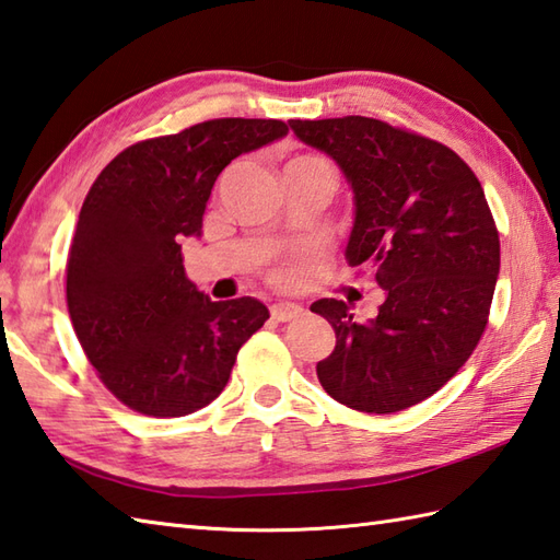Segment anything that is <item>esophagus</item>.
<instances>
[{"label": "esophagus", "instance_id": "34e87169", "mask_svg": "<svg viewBox=\"0 0 560 560\" xmlns=\"http://www.w3.org/2000/svg\"><path fill=\"white\" fill-rule=\"evenodd\" d=\"M270 314L276 322H292V318H300L304 314V310L294 302H278L270 306Z\"/></svg>", "mask_w": 560, "mask_h": 560}]
</instances>
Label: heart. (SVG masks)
<instances>
[{"mask_svg":"<svg viewBox=\"0 0 560 560\" xmlns=\"http://www.w3.org/2000/svg\"><path fill=\"white\" fill-rule=\"evenodd\" d=\"M290 164H326V162L318 156H312V154H302V156H294Z\"/></svg>","mask_w":560,"mask_h":560,"instance_id":"heart-1","label":"heart"}]
</instances>
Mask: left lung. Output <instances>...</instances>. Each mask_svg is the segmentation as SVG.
Returning <instances> with one entry per match:
<instances>
[{"label": "left lung", "instance_id": "obj_1", "mask_svg": "<svg viewBox=\"0 0 560 560\" xmlns=\"http://www.w3.org/2000/svg\"><path fill=\"white\" fill-rule=\"evenodd\" d=\"M290 128L343 171L355 200L346 258L384 290L370 322H355L340 300L312 304L336 330L318 382L362 413L425 401L471 358L488 324L500 238L483 188L450 147L389 122L346 116Z\"/></svg>", "mask_w": 560, "mask_h": 560}]
</instances>
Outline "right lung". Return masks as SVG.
I'll return each instance as SVG.
<instances>
[{
    "mask_svg": "<svg viewBox=\"0 0 560 560\" xmlns=\"http://www.w3.org/2000/svg\"><path fill=\"white\" fill-rule=\"evenodd\" d=\"M284 135L282 120H205L128 147L91 186L67 258V310L98 380L137 413L178 418L214 401L270 316L254 296H205L186 278L180 238L200 236L222 168Z\"/></svg>",
    "mask_w": 560,
    "mask_h": 560,
    "instance_id": "obj_1",
    "label": "right lung"
}]
</instances>
